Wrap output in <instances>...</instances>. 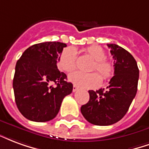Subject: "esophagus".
<instances>
[{
  "label": "esophagus",
  "mask_w": 149,
  "mask_h": 149,
  "mask_svg": "<svg viewBox=\"0 0 149 149\" xmlns=\"http://www.w3.org/2000/svg\"><path fill=\"white\" fill-rule=\"evenodd\" d=\"M78 91V86L75 85L73 86V92H75V91Z\"/></svg>",
  "instance_id": "esophagus-1"
}]
</instances>
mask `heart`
<instances>
[{
	"instance_id": "1",
	"label": "heart",
	"mask_w": 149,
	"mask_h": 149,
	"mask_svg": "<svg viewBox=\"0 0 149 149\" xmlns=\"http://www.w3.org/2000/svg\"><path fill=\"white\" fill-rule=\"evenodd\" d=\"M86 52L95 60V63L91 68L92 71L97 70L104 79H109L114 73V67L109 62L106 60V53L102 47L99 46H91L86 48ZM75 50L72 47L65 49L58 58V67L65 72H71L76 68ZM102 77L97 72L82 73L76 71L70 74L68 79L74 83V85L79 87L95 88L100 86L102 82Z\"/></svg>"
}]
</instances>
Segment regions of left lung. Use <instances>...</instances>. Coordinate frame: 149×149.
I'll use <instances>...</instances> for the list:
<instances>
[{
	"label": "left lung",
	"instance_id": "8db88e82",
	"mask_svg": "<svg viewBox=\"0 0 149 149\" xmlns=\"http://www.w3.org/2000/svg\"><path fill=\"white\" fill-rule=\"evenodd\" d=\"M107 46L114 60V76L106 90L89 91L90 100L81 107L86 120L101 126L116 123L125 115L136 94L139 79L137 63L130 52L114 43Z\"/></svg>",
	"mask_w": 149,
	"mask_h": 149
}]
</instances>
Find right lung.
I'll return each mask as SVG.
<instances>
[{
  "instance_id": "obj_1",
  "label": "right lung",
  "mask_w": 149,
  "mask_h": 149,
  "mask_svg": "<svg viewBox=\"0 0 149 149\" xmlns=\"http://www.w3.org/2000/svg\"><path fill=\"white\" fill-rule=\"evenodd\" d=\"M66 47L60 42L36 43L26 49L17 61L13 82L15 101L27 119L36 122L52 120L63 99L71 94L72 83L66 81V74L57 67Z\"/></svg>"
}]
</instances>
